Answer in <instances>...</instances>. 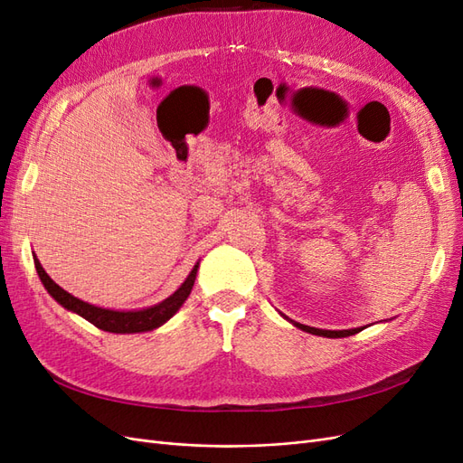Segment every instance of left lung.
Returning a JSON list of instances; mask_svg holds the SVG:
<instances>
[{"instance_id": "left-lung-1", "label": "left lung", "mask_w": 463, "mask_h": 463, "mask_svg": "<svg viewBox=\"0 0 463 463\" xmlns=\"http://www.w3.org/2000/svg\"><path fill=\"white\" fill-rule=\"evenodd\" d=\"M279 315H282V313H279ZM282 317H284L286 320H289L293 326H298L299 330H305V332L315 334V335H325V338H347V335H354V334H357V332H361V330H363V328H349V330H322V328H313V326L299 325V322L288 318L286 315H282Z\"/></svg>"}]
</instances>
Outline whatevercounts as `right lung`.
<instances>
[{"mask_svg": "<svg viewBox=\"0 0 463 463\" xmlns=\"http://www.w3.org/2000/svg\"><path fill=\"white\" fill-rule=\"evenodd\" d=\"M34 266L36 272L40 276V282L44 284L50 296L58 301L63 309L71 311L85 320H89L90 325L96 328H100L104 332H114V334H137V332H148L162 326L164 322L170 320L184 305L189 298V293L193 289L194 278H197L199 270V262L193 266V270L185 278V282L181 284L170 298H165L158 305L146 307V309H133V311H114V309H104V307H96L87 301H80L71 293L60 288L53 279L46 274V270L42 269L40 260L34 255Z\"/></svg>", "mask_w": 463, "mask_h": 463, "instance_id": "1", "label": "right lung"}]
</instances>
